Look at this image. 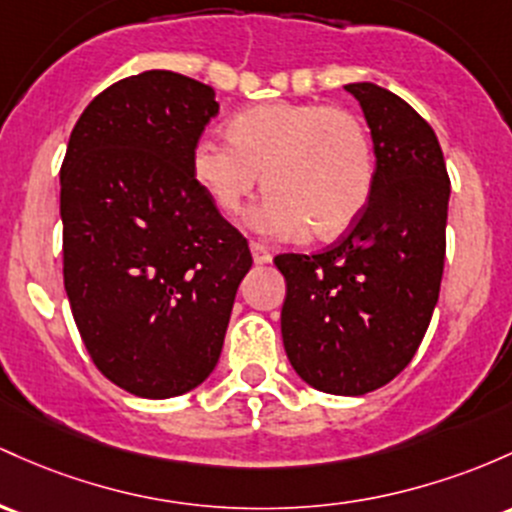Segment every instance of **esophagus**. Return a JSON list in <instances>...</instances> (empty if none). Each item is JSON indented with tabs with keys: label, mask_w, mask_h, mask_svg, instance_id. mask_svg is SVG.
I'll return each instance as SVG.
<instances>
[{
	"label": "esophagus",
	"mask_w": 512,
	"mask_h": 512,
	"mask_svg": "<svg viewBox=\"0 0 512 512\" xmlns=\"http://www.w3.org/2000/svg\"><path fill=\"white\" fill-rule=\"evenodd\" d=\"M250 250H252V260H255V265H267V262H272L274 255L267 245L255 243V240H252Z\"/></svg>",
	"instance_id": "1"
}]
</instances>
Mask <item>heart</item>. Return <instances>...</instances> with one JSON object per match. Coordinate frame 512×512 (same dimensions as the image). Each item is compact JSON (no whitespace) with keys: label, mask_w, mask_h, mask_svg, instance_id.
Wrapping results in <instances>:
<instances>
[{"label":"heart","mask_w":512,"mask_h":512,"mask_svg":"<svg viewBox=\"0 0 512 512\" xmlns=\"http://www.w3.org/2000/svg\"><path fill=\"white\" fill-rule=\"evenodd\" d=\"M228 140L199 138L192 172L218 211L238 213L260 184L247 221L257 233L328 240L345 233L374 189L372 133L357 111L318 101H272L235 114Z\"/></svg>","instance_id":"heart-1"}]
</instances>
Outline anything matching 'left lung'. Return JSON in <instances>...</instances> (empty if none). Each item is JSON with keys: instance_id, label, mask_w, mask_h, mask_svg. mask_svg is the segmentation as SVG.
Segmentation results:
<instances>
[{"instance_id": "left-lung-1", "label": "left lung", "mask_w": 512, "mask_h": 512, "mask_svg": "<svg viewBox=\"0 0 512 512\" xmlns=\"http://www.w3.org/2000/svg\"><path fill=\"white\" fill-rule=\"evenodd\" d=\"M374 140L367 206L316 255L284 252L282 338L313 389L362 396L408 367L425 338L445 267L449 174L430 123L389 89L345 84Z\"/></svg>"}]
</instances>
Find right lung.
Masks as SVG:
<instances>
[{
  "label": "right lung",
  "instance_id": "right-lung-1",
  "mask_svg": "<svg viewBox=\"0 0 512 512\" xmlns=\"http://www.w3.org/2000/svg\"><path fill=\"white\" fill-rule=\"evenodd\" d=\"M213 97L170 70L119 80L82 111L60 167L72 316L99 372L133 396H179L213 372L252 267L192 172Z\"/></svg>",
  "mask_w": 512,
  "mask_h": 512
}]
</instances>
